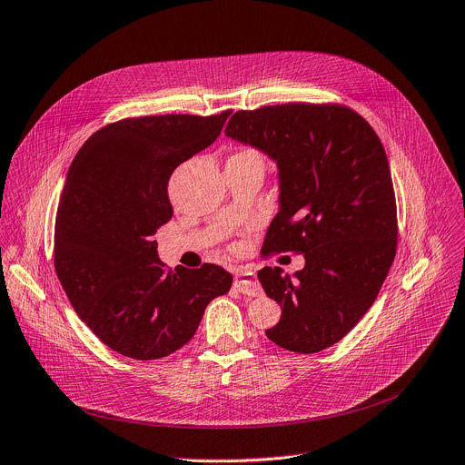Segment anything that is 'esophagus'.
<instances>
[{
  "label": "esophagus",
  "mask_w": 465,
  "mask_h": 465,
  "mask_svg": "<svg viewBox=\"0 0 465 465\" xmlns=\"http://www.w3.org/2000/svg\"><path fill=\"white\" fill-rule=\"evenodd\" d=\"M234 275H236L234 287L238 289V292H242L245 296H261L262 294V287L259 284V281H257L253 272L238 270Z\"/></svg>",
  "instance_id": "obj_1"
}]
</instances>
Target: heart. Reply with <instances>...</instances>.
<instances>
[{
    "instance_id": "heart-1",
    "label": "heart",
    "mask_w": 465,
    "mask_h": 465,
    "mask_svg": "<svg viewBox=\"0 0 465 465\" xmlns=\"http://www.w3.org/2000/svg\"><path fill=\"white\" fill-rule=\"evenodd\" d=\"M227 162H240V163H259L262 165V156L255 149H240L229 156Z\"/></svg>"
}]
</instances>
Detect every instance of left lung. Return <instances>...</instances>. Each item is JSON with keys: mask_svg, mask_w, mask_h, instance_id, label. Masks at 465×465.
<instances>
[{"mask_svg": "<svg viewBox=\"0 0 465 465\" xmlns=\"http://www.w3.org/2000/svg\"><path fill=\"white\" fill-rule=\"evenodd\" d=\"M225 134L279 167V212L262 252L302 253L294 275L262 268L282 307L277 346L314 353L346 337L374 303L397 255V201L372 126L342 104L289 102L236 112Z\"/></svg>", "mask_w": 465, "mask_h": 465, "instance_id": "8db88e82", "label": "left lung"}]
</instances>
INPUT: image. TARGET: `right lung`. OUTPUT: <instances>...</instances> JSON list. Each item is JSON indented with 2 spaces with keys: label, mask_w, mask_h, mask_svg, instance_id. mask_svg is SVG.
Instances as JSON below:
<instances>
[{
  "label": "right lung",
  "mask_w": 465,
  "mask_h": 465,
  "mask_svg": "<svg viewBox=\"0 0 465 465\" xmlns=\"http://www.w3.org/2000/svg\"><path fill=\"white\" fill-rule=\"evenodd\" d=\"M229 114L112 123L68 169L55 216V273L87 328L132 360L183 348L206 305L231 291L232 275L218 264L165 268L153 240L173 218V171L216 141Z\"/></svg>",
  "instance_id": "1"
}]
</instances>
